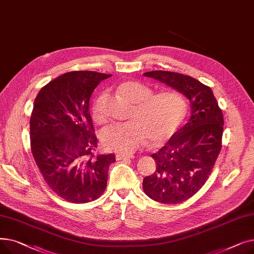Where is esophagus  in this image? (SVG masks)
<instances>
[{
  "mask_svg": "<svg viewBox=\"0 0 254 254\" xmlns=\"http://www.w3.org/2000/svg\"><path fill=\"white\" fill-rule=\"evenodd\" d=\"M134 157V155L132 154H116V159H118V161H120V159H129V158H132Z\"/></svg>",
  "mask_w": 254,
  "mask_h": 254,
  "instance_id": "esophagus-1",
  "label": "esophagus"
}]
</instances>
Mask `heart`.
Returning <instances> with one entry per match:
<instances>
[{"instance_id":"b5f03b06","label":"heart","mask_w":254,"mask_h":254,"mask_svg":"<svg viewBox=\"0 0 254 254\" xmlns=\"http://www.w3.org/2000/svg\"><path fill=\"white\" fill-rule=\"evenodd\" d=\"M118 91L130 103L135 104L127 123L107 127L101 135L105 148L128 154L134 152L146 141L159 145L175 134L188 114V102L176 90L152 93V89L142 82H123ZM91 117L98 124L104 122L100 99L91 106Z\"/></svg>"}]
</instances>
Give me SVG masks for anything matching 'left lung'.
<instances>
[{
  "instance_id": "left-lung-1",
  "label": "left lung",
  "mask_w": 254,
  "mask_h": 254,
  "mask_svg": "<svg viewBox=\"0 0 254 254\" xmlns=\"http://www.w3.org/2000/svg\"><path fill=\"white\" fill-rule=\"evenodd\" d=\"M144 76L177 89L190 102L189 123L151 155L156 170L143 179V190L153 201L179 204L201 190L211 174L221 150L223 115L211 88L190 76L169 71Z\"/></svg>"
}]
</instances>
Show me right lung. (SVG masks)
<instances>
[{
	"label": "right lung",
	"mask_w": 254,
	"mask_h": 254,
	"mask_svg": "<svg viewBox=\"0 0 254 254\" xmlns=\"http://www.w3.org/2000/svg\"><path fill=\"white\" fill-rule=\"evenodd\" d=\"M110 74L68 72L37 95L30 120L31 150L47 185L71 203H88L106 190L115 155L95 154L98 139L90 113L92 91Z\"/></svg>",
	"instance_id": "1"
}]
</instances>
